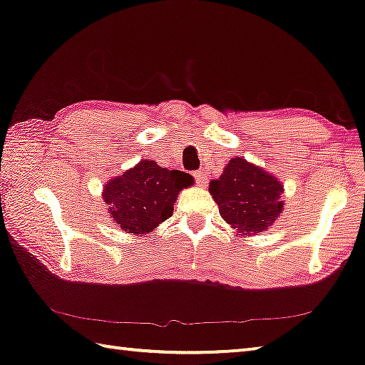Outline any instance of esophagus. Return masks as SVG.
<instances>
[{
  "mask_svg": "<svg viewBox=\"0 0 365 365\" xmlns=\"http://www.w3.org/2000/svg\"><path fill=\"white\" fill-rule=\"evenodd\" d=\"M192 176H194V179H196V182L201 184V186H204V184H206V179H207L206 173H202V171H194Z\"/></svg>",
  "mask_w": 365,
  "mask_h": 365,
  "instance_id": "1",
  "label": "esophagus"
}]
</instances>
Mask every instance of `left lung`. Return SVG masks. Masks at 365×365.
Wrapping results in <instances>:
<instances>
[{
	"mask_svg": "<svg viewBox=\"0 0 365 365\" xmlns=\"http://www.w3.org/2000/svg\"><path fill=\"white\" fill-rule=\"evenodd\" d=\"M219 214L241 234L266 231L282 212L284 186L276 176L242 158H232L209 184Z\"/></svg>",
	"mask_w": 365,
	"mask_h": 365,
	"instance_id": "obj_1",
	"label": "left lung"
}]
</instances>
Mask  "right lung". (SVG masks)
<instances>
[{"label":"right lung","instance_id":"1","mask_svg":"<svg viewBox=\"0 0 365 365\" xmlns=\"http://www.w3.org/2000/svg\"><path fill=\"white\" fill-rule=\"evenodd\" d=\"M191 174L141 159L136 166L104 184L103 201L111 219L129 234H149L173 216L181 189L192 186Z\"/></svg>","mask_w":365,"mask_h":365}]
</instances>
